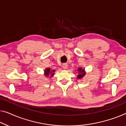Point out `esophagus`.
Returning <instances> with one entry per match:
<instances>
[{
  "label": "esophagus",
  "instance_id": "obj_1",
  "mask_svg": "<svg viewBox=\"0 0 126 126\" xmlns=\"http://www.w3.org/2000/svg\"><path fill=\"white\" fill-rule=\"evenodd\" d=\"M62 67H63V69H67V68H68V65H67L66 63H63L62 65Z\"/></svg>",
  "mask_w": 126,
  "mask_h": 126
}]
</instances>
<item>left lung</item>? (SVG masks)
I'll list each match as a JSON object with an SVG mask.
<instances>
[{"instance_id": "8db88e82", "label": "left lung", "mask_w": 126, "mask_h": 126, "mask_svg": "<svg viewBox=\"0 0 126 126\" xmlns=\"http://www.w3.org/2000/svg\"><path fill=\"white\" fill-rule=\"evenodd\" d=\"M78 71L79 74L78 75V76H77V79H82L83 78V77H84V76H85L86 74L85 69L82 68L81 67H79V68H78Z\"/></svg>"}]
</instances>
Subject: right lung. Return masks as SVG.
<instances>
[{
  "instance_id": "1",
  "label": "right lung",
  "mask_w": 126,
  "mask_h": 126,
  "mask_svg": "<svg viewBox=\"0 0 126 126\" xmlns=\"http://www.w3.org/2000/svg\"><path fill=\"white\" fill-rule=\"evenodd\" d=\"M55 69L51 70V69H50V68H46L44 71V75H45V76H46V77H49V75H50V78H51V77L54 76V72H55Z\"/></svg>"
}]
</instances>
